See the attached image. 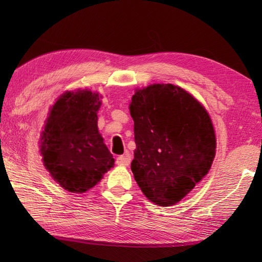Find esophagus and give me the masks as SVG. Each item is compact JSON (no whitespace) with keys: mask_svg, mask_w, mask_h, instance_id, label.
Returning <instances> with one entry per match:
<instances>
[{"mask_svg":"<svg viewBox=\"0 0 262 262\" xmlns=\"http://www.w3.org/2000/svg\"><path fill=\"white\" fill-rule=\"evenodd\" d=\"M117 164L118 165H125L128 166L130 164V156L129 154H125V155H121V156H119L117 158Z\"/></svg>","mask_w":262,"mask_h":262,"instance_id":"34e87169","label":"esophagus"}]
</instances>
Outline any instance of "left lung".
Here are the masks:
<instances>
[{
    "label": "left lung",
    "mask_w": 262,
    "mask_h": 262,
    "mask_svg": "<svg viewBox=\"0 0 262 262\" xmlns=\"http://www.w3.org/2000/svg\"><path fill=\"white\" fill-rule=\"evenodd\" d=\"M136 149L132 171L150 201L173 206L205 177L216 137L206 108L173 84L136 90L129 105Z\"/></svg>",
    "instance_id": "8db88e82"
}]
</instances>
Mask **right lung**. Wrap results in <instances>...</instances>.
Masks as SVG:
<instances>
[{"label": "right lung", "instance_id": "add662e5", "mask_svg": "<svg viewBox=\"0 0 262 262\" xmlns=\"http://www.w3.org/2000/svg\"><path fill=\"white\" fill-rule=\"evenodd\" d=\"M100 105L97 92L67 91L52 106L43 127V165L68 192H86L114 165L97 126Z\"/></svg>", "mask_w": 262, "mask_h": 262}]
</instances>
